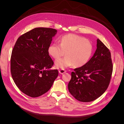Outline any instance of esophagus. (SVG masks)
I'll return each mask as SVG.
<instances>
[{
  "instance_id": "esophagus-1",
  "label": "esophagus",
  "mask_w": 124,
  "mask_h": 124,
  "mask_svg": "<svg viewBox=\"0 0 124 124\" xmlns=\"http://www.w3.org/2000/svg\"><path fill=\"white\" fill-rule=\"evenodd\" d=\"M59 72L60 74H62L63 73H65V72H66V70H65V69H60L59 70Z\"/></svg>"
}]
</instances>
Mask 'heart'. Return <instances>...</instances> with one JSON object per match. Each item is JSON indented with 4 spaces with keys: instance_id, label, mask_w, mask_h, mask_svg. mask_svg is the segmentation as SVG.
I'll use <instances>...</instances> for the list:
<instances>
[{
    "instance_id": "heart-1",
    "label": "heart",
    "mask_w": 124,
    "mask_h": 124,
    "mask_svg": "<svg viewBox=\"0 0 124 124\" xmlns=\"http://www.w3.org/2000/svg\"><path fill=\"white\" fill-rule=\"evenodd\" d=\"M48 52L53 58L57 59L66 53V57L56 59L55 65L63 69L74 66H84L92 57L93 46L89 41L83 37L74 34L62 36L60 43H53L48 46Z\"/></svg>"
}]
</instances>
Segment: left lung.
I'll return each mask as SVG.
<instances>
[{
  "instance_id": "8db88e82",
  "label": "left lung",
  "mask_w": 124,
  "mask_h": 124,
  "mask_svg": "<svg viewBox=\"0 0 124 124\" xmlns=\"http://www.w3.org/2000/svg\"><path fill=\"white\" fill-rule=\"evenodd\" d=\"M113 71L111 53L98 39L97 49L86 64L74 69L68 87L77 100L88 102L99 98L109 85Z\"/></svg>"
}]
</instances>
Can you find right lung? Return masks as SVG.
I'll return each mask as SVG.
<instances>
[{
  "mask_svg": "<svg viewBox=\"0 0 124 124\" xmlns=\"http://www.w3.org/2000/svg\"><path fill=\"white\" fill-rule=\"evenodd\" d=\"M55 29L38 27L20 36L11 57L13 80L21 92L31 97H38L49 90L58 72L51 69L54 62L48 48L57 33Z\"/></svg>",
  "mask_w": 124,
  "mask_h": 124,
  "instance_id": "1",
  "label": "right lung"
}]
</instances>
